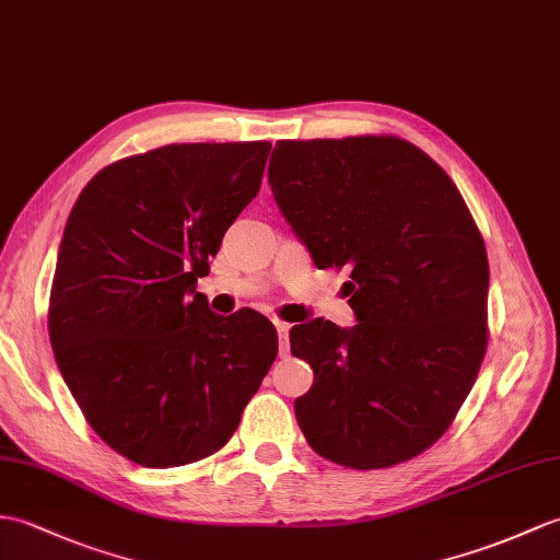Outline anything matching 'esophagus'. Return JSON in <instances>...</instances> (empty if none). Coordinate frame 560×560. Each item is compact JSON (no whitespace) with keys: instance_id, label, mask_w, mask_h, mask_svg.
Wrapping results in <instances>:
<instances>
[{"instance_id":"obj_1","label":"esophagus","mask_w":560,"mask_h":560,"mask_svg":"<svg viewBox=\"0 0 560 560\" xmlns=\"http://www.w3.org/2000/svg\"><path fill=\"white\" fill-rule=\"evenodd\" d=\"M277 331H279V353L285 358V355H289V350H291V346H289V331H291V324L277 322Z\"/></svg>"}]
</instances>
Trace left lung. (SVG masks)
<instances>
[{
	"label": "left lung",
	"instance_id": "left-lung-1",
	"mask_svg": "<svg viewBox=\"0 0 560 560\" xmlns=\"http://www.w3.org/2000/svg\"><path fill=\"white\" fill-rule=\"evenodd\" d=\"M269 184L319 269H350L358 324L315 319L291 350L315 384L295 420L322 458L406 463L448 432L487 353V248L460 190L396 136L279 140Z\"/></svg>",
	"mask_w": 560,
	"mask_h": 560
}]
</instances>
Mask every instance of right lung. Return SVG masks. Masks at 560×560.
<instances>
[{"label":"right lung","mask_w":560,"mask_h":560,"mask_svg":"<svg viewBox=\"0 0 560 560\" xmlns=\"http://www.w3.org/2000/svg\"><path fill=\"white\" fill-rule=\"evenodd\" d=\"M271 142H176L124 158L78 195L47 327L93 432L142 467L210 458L279 353L255 310L219 317L195 283L262 184Z\"/></svg>","instance_id":"obj_1"}]
</instances>
